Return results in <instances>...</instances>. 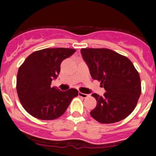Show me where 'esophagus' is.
<instances>
[{
    "label": "esophagus",
    "instance_id": "esophagus-1",
    "mask_svg": "<svg viewBox=\"0 0 156 156\" xmlns=\"http://www.w3.org/2000/svg\"><path fill=\"white\" fill-rule=\"evenodd\" d=\"M78 96H79V97H82V98H87V97H88L87 94H83V93H81V92L78 93Z\"/></svg>",
    "mask_w": 156,
    "mask_h": 156
}]
</instances>
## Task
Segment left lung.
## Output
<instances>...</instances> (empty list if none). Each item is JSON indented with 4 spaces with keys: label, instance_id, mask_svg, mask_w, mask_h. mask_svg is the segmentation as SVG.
Listing matches in <instances>:
<instances>
[{
    "label": "left lung",
    "instance_id": "left-lung-1",
    "mask_svg": "<svg viewBox=\"0 0 156 156\" xmlns=\"http://www.w3.org/2000/svg\"><path fill=\"white\" fill-rule=\"evenodd\" d=\"M81 53L94 79L106 92L92 96L97 106L90 115L100 123L112 124L127 117L136 106L141 94L140 78L131 61L106 48H82Z\"/></svg>",
    "mask_w": 156,
    "mask_h": 156
}]
</instances>
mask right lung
<instances>
[{
    "label": "right lung",
    "instance_id": "add662e5",
    "mask_svg": "<svg viewBox=\"0 0 156 156\" xmlns=\"http://www.w3.org/2000/svg\"><path fill=\"white\" fill-rule=\"evenodd\" d=\"M76 50L70 48H46L34 52L26 59L17 73L19 99L28 113L41 120H53L64 114L76 89L66 91L52 87L60 72V64Z\"/></svg>",
    "mask_w": 156,
    "mask_h": 156
}]
</instances>
